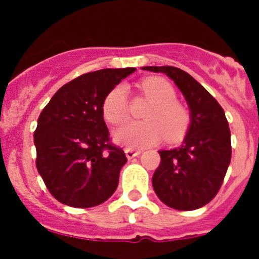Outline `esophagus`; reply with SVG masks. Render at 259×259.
<instances>
[{"instance_id":"1","label":"esophagus","mask_w":259,"mask_h":259,"mask_svg":"<svg viewBox=\"0 0 259 259\" xmlns=\"http://www.w3.org/2000/svg\"><path fill=\"white\" fill-rule=\"evenodd\" d=\"M125 157L128 158V159H132V158L137 157V155L140 154L141 150H135V149H131V148H128V149H125Z\"/></svg>"}]
</instances>
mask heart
<instances>
[{"label": "heart", "mask_w": 259, "mask_h": 259, "mask_svg": "<svg viewBox=\"0 0 259 259\" xmlns=\"http://www.w3.org/2000/svg\"><path fill=\"white\" fill-rule=\"evenodd\" d=\"M141 91L152 101L144 114L145 122L125 124L114 132L118 144L130 148L154 145L166 136L175 141L183 136L189 124L187 110L176 100L175 89L161 77H148L140 84ZM104 115L113 124H122L128 118L127 88L118 85L110 91L104 101Z\"/></svg>", "instance_id": "obj_1"}]
</instances>
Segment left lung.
Listing matches in <instances>:
<instances>
[{"label":"left lung","instance_id":"8db88e82","mask_svg":"<svg viewBox=\"0 0 259 259\" xmlns=\"http://www.w3.org/2000/svg\"><path fill=\"white\" fill-rule=\"evenodd\" d=\"M162 72L180 89L191 111L182 145L159 150L161 163L152 178L158 198L175 210L205 206L218 193L231 162V132L218 101L188 72L171 66H146Z\"/></svg>","mask_w":259,"mask_h":259}]
</instances>
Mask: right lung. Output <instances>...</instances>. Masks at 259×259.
I'll use <instances>...</instances> for the list:
<instances>
[{"mask_svg": "<svg viewBox=\"0 0 259 259\" xmlns=\"http://www.w3.org/2000/svg\"><path fill=\"white\" fill-rule=\"evenodd\" d=\"M136 68H104L59 88L41 111L33 134L36 167L52 196L67 206H97L109 200L127 162L110 144L105 97Z\"/></svg>", "mask_w": 259, "mask_h": 259, "instance_id": "1", "label": "right lung"}]
</instances>
